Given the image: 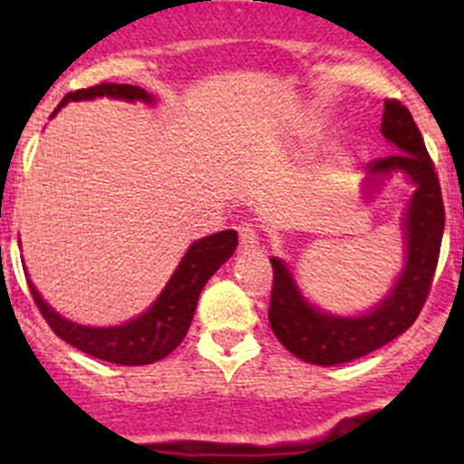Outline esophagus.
<instances>
[{
  "mask_svg": "<svg viewBox=\"0 0 464 464\" xmlns=\"http://www.w3.org/2000/svg\"><path fill=\"white\" fill-rule=\"evenodd\" d=\"M237 231H240V246L245 251H251V249H258L260 245V237H258V231H256V227L251 222H245L237 227Z\"/></svg>",
  "mask_w": 464,
  "mask_h": 464,
  "instance_id": "34e87169",
  "label": "esophagus"
}]
</instances>
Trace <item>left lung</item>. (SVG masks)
Wrapping results in <instances>:
<instances>
[{"label": "left lung", "mask_w": 464, "mask_h": 464, "mask_svg": "<svg viewBox=\"0 0 464 464\" xmlns=\"http://www.w3.org/2000/svg\"><path fill=\"white\" fill-rule=\"evenodd\" d=\"M382 134L395 145V152L368 163L363 193L372 195L383 177H391L392 172H401L415 184V193L404 213L406 265L388 296L366 314H327L305 301L287 265L271 258L274 287L269 325L276 339L294 357L307 363L336 366L397 339L418 319L431 289L444 233V204L435 166L413 116L395 98L383 101Z\"/></svg>", "instance_id": "obj_1"}]
</instances>
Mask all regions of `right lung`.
<instances>
[{"label":"right lung","mask_w":464,"mask_h":464,"mask_svg":"<svg viewBox=\"0 0 464 464\" xmlns=\"http://www.w3.org/2000/svg\"><path fill=\"white\" fill-rule=\"evenodd\" d=\"M101 96L121 98V101L130 102H154L152 93L137 85L101 82V85L69 92L60 101V105L55 107L53 114H58L60 107L67 105L69 101H92V98ZM236 246L237 233L233 228L193 242L184 258H181L179 266L175 269V274H172V278L168 280L163 292L159 294L157 301L137 319L116 327L78 325V323L60 316L53 307L46 305L44 298L37 294L35 285L31 280L29 289L37 310L49 323L51 330L60 339L67 341L69 345L78 348L81 353L92 354V357L102 359V362L121 363V366H145V363H154L159 359L168 357L184 341L206 280L231 258Z\"/></svg>","instance_id":"obj_1"}]
</instances>
